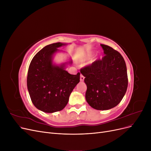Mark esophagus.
Listing matches in <instances>:
<instances>
[{
  "instance_id": "esophagus-1",
  "label": "esophagus",
  "mask_w": 151,
  "mask_h": 151,
  "mask_svg": "<svg viewBox=\"0 0 151 151\" xmlns=\"http://www.w3.org/2000/svg\"><path fill=\"white\" fill-rule=\"evenodd\" d=\"M84 77L82 75V74H81V76H80V81H84Z\"/></svg>"
}]
</instances>
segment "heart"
I'll use <instances>...</instances> for the list:
<instances>
[{"label": "heart", "instance_id": "b5f03b06", "mask_svg": "<svg viewBox=\"0 0 151 151\" xmlns=\"http://www.w3.org/2000/svg\"><path fill=\"white\" fill-rule=\"evenodd\" d=\"M91 57V54H88V55H86V56H84V57H83V58H81V60H87V59Z\"/></svg>", "mask_w": 151, "mask_h": 151}]
</instances>
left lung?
<instances>
[{
  "label": "left lung",
  "mask_w": 151,
  "mask_h": 151,
  "mask_svg": "<svg viewBox=\"0 0 151 151\" xmlns=\"http://www.w3.org/2000/svg\"><path fill=\"white\" fill-rule=\"evenodd\" d=\"M105 56L81 69L87 85L86 99L94 109L107 110L120 103L127 91L125 62L113 48L101 44Z\"/></svg>",
  "instance_id": "8db88e82"
}]
</instances>
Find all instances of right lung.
<instances>
[{
	"instance_id": "right-lung-1",
	"label": "right lung",
	"mask_w": 151,
	"mask_h": 151,
	"mask_svg": "<svg viewBox=\"0 0 151 151\" xmlns=\"http://www.w3.org/2000/svg\"><path fill=\"white\" fill-rule=\"evenodd\" d=\"M67 43L47 45L32 59L28 68L27 87L35 106L45 113L61 111L68 103L73 89L80 81V73L70 74L66 65L72 61L58 65L53 63V55L58 48Z\"/></svg>"
}]
</instances>
